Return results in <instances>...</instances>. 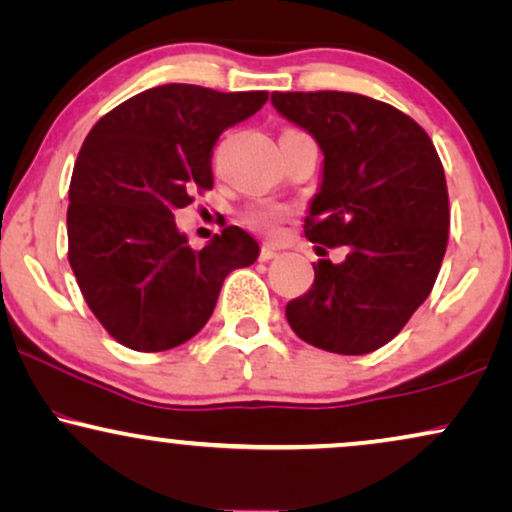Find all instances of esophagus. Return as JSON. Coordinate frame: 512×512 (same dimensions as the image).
<instances>
[{
	"label": "esophagus",
	"mask_w": 512,
	"mask_h": 512,
	"mask_svg": "<svg viewBox=\"0 0 512 512\" xmlns=\"http://www.w3.org/2000/svg\"><path fill=\"white\" fill-rule=\"evenodd\" d=\"M276 255H278V250L274 248V245H269V243H264V245H262V252H260V260H262V262L274 260Z\"/></svg>",
	"instance_id": "34e87169"
}]
</instances>
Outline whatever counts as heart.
<instances>
[{"instance_id":"1","label":"heart","mask_w":512,"mask_h":512,"mask_svg":"<svg viewBox=\"0 0 512 512\" xmlns=\"http://www.w3.org/2000/svg\"><path fill=\"white\" fill-rule=\"evenodd\" d=\"M281 217H283V210H278V208H257L250 212L248 219L252 226H257V229L271 231V229H276V224L281 222Z\"/></svg>"}]
</instances>
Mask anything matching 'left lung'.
<instances>
[{"mask_svg":"<svg viewBox=\"0 0 512 512\" xmlns=\"http://www.w3.org/2000/svg\"><path fill=\"white\" fill-rule=\"evenodd\" d=\"M271 106L323 153L304 234L326 248L347 245L345 260L316 262L312 288L286 304L290 328L326 352H373L406 326L437 281L449 238L444 167L425 129L390 103L349 92H274Z\"/></svg>","mask_w":512,"mask_h":512,"instance_id":"obj_1","label":"left lung"}]
</instances>
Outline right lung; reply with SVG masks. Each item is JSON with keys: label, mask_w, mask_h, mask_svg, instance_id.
<instances>
[{"label": "right lung", "mask_w": 512, "mask_h": 512, "mask_svg": "<svg viewBox=\"0 0 512 512\" xmlns=\"http://www.w3.org/2000/svg\"><path fill=\"white\" fill-rule=\"evenodd\" d=\"M267 92L196 84L146 89L92 127L70 179L68 260L84 300L120 345L165 352L208 323L224 278L260 245L226 226L193 250L174 222L193 189H212V146Z\"/></svg>", "instance_id": "add662e5"}]
</instances>
